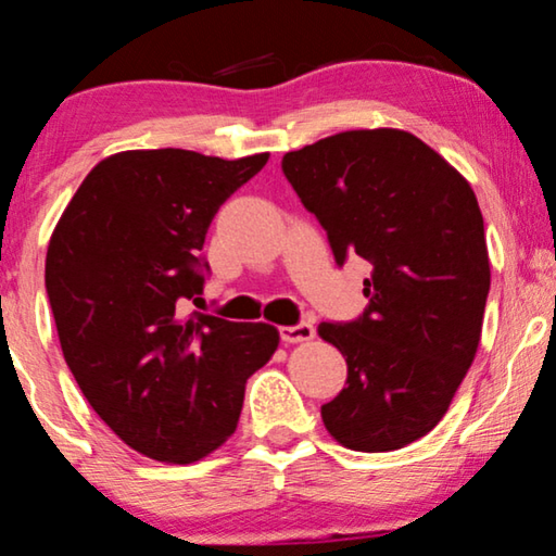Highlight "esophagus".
<instances>
[{
  "label": "esophagus",
  "instance_id": "obj_1",
  "mask_svg": "<svg viewBox=\"0 0 556 556\" xmlns=\"http://www.w3.org/2000/svg\"><path fill=\"white\" fill-rule=\"evenodd\" d=\"M316 337V329L311 324H295V326H280V339L286 344H303Z\"/></svg>",
  "mask_w": 556,
  "mask_h": 556
}]
</instances>
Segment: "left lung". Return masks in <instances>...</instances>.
Instances as JSON below:
<instances>
[{
    "instance_id": "1",
    "label": "left lung",
    "mask_w": 556,
    "mask_h": 556,
    "mask_svg": "<svg viewBox=\"0 0 556 556\" xmlns=\"http://www.w3.org/2000/svg\"><path fill=\"white\" fill-rule=\"evenodd\" d=\"M283 174L337 263H371L364 314L318 326L349 369L321 407L326 430L362 453L415 443L443 420L481 341L491 263L473 189L400 128L326 136L288 151Z\"/></svg>"
}]
</instances>
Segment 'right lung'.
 <instances>
[{"label":"right lung","instance_id":"right-lung-1","mask_svg":"<svg viewBox=\"0 0 556 556\" xmlns=\"http://www.w3.org/2000/svg\"><path fill=\"white\" fill-rule=\"evenodd\" d=\"M270 154L136 149L103 159L58 219L45 288L80 392L128 447L194 463L238 428L248 377L278 349L270 324L181 316L200 301L212 217Z\"/></svg>","mask_w":556,"mask_h":556}]
</instances>
